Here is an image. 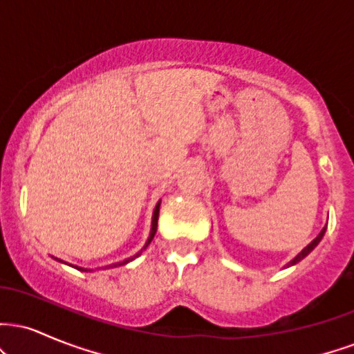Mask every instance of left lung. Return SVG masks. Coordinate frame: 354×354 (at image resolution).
Returning a JSON list of instances; mask_svg holds the SVG:
<instances>
[{
  "label": "left lung",
  "mask_w": 354,
  "mask_h": 354,
  "mask_svg": "<svg viewBox=\"0 0 354 354\" xmlns=\"http://www.w3.org/2000/svg\"><path fill=\"white\" fill-rule=\"evenodd\" d=\"M324 231H326V228H323V230H321V233L318 234V236H316L315 239H313V241L310 243V245H308L306 248H304V250H303L301 253H299L298 256H296V258L293 259V261H290V263H288V266H291V265H296V263H298V261H301V259L304 258V256H308V254H310L311 251L315 250L316 246H318V243L321 241V238L324 236Z\"/></svg>",
  "instance_id": "obj_1"
}]
</instances>
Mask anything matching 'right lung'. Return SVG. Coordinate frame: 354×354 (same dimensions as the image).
<instances>
[{
    "label": "right lung",
    "instance_id": "add662e5",
    "mask_svg": "<svg viewBox=\"0 0 354 354\" xmlns=\"http://www.w3.org/2000/svg\"><path fill=\"white\" fill-rule=\"evenodd\" d=\"M158 216H160V203H158L156 205V208H154V213H153V226H151V234H149V238H148V241H146V245H145V248L149 245V243H151V239L154 238V234H156V230H158ZM141 253V251H140ZM140 253L138 254H135V258L136 256H140ZM133 258H129V259H126V261H123V263H116L115 266H118V265H126V263L128 261H131ZM113 266V265H111ZM75 268H78V266H75ZM78 270H81V268H78ZM83 271H88V270H83Z\"/></svg>",
    "mask_w": 354,
    "mask_h": 354
}]
</instances>
